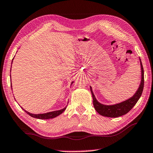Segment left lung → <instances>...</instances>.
<instances>
[{"label":"left lung","instance_id":"obj_1","mask_svg":"<svg viewBox=\"0 0 153 153\" xmlns=\"http://www.w3.org/2000/svg\"><path fill=\"white\" fill-rule=\"evenodd\" d=\"M140 63L141 67L140 84L138 88L136 90L135 94L131 97L124 100L123 102L110 105L102 104V103L98 102L97 98H96L94 92L92 91V87L90 86V91H91L93 98V105H94L95 110L97 111L98 113L104 116V117H118L123 115H126V113H128L134 107V105L138 102L139 98H140L144 88V69L140 59Z\"/></svg>","mask_w":153,"mask_h":153}]
</instances>
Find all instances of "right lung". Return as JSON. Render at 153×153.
Segmentation results:
<instances>
[{"mask_svg":"<svg viewBox=\"0 0 153 153\" xmlns=\"http://www.w3.org/2000/svg\"><path fill=\"white\" fill-rule=\"evenodd\" d=\"M12 63H13V61H12ZM73 83H74V82H72L71 85L73 84ZM11 87H12V86H11ZM66 108H67V106L65 107H64L63 108H62V109H60V110L55 111H51V112H48V113H40V114L30 113V112H28V111H25L24 108H23V110L25 111V113H27L28 115L31 116V117H34V118H36V119H40V120H48V119L55 118L56 117H57V116H59V115H61V114L63 113L65 110L66 109Z\"/></svg>","mask_w":153,"mask_h":153,"instance_id":"obj_1","label":"right lung"}]
</instances>
